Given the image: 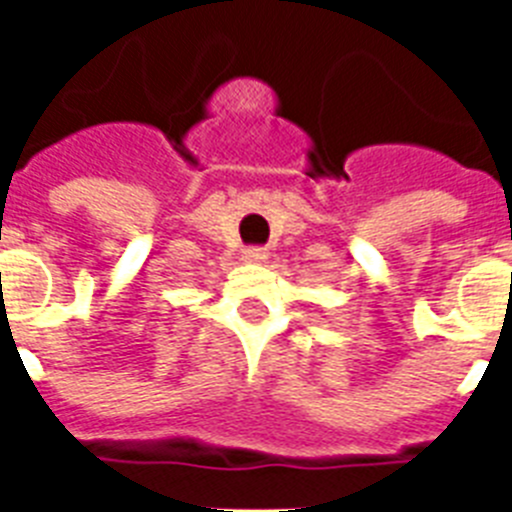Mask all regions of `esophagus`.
Here are the masks:
<instances>
[{
  "mask_svg": "<svg viewBox=\"0 0 512 512\" xmlns=\"http://www.w3.org/2000/svg\"><path fill=\"white\" fill-rule=\"evenodd\" d=\"M268 255H271V252H268L265 247H249V249H244L241 260H244V263H252V265H263L265 260H268Z\"/></svg>",
  "mask_w": 512,
  "mask_h": 512,
  "instance_id": "34e87169",
  "label": "esophagus"
}]
</instances>
